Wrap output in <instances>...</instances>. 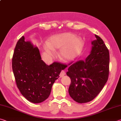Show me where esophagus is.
Segmentation results:
<instances>
[{"mask_svg":"<svg viewBox=\"0 0 121 121\" xmlns=\"http://www.w3.org/2000/svg\"><path fill=\"white\" fill-rule=\"evenodd\" d=\"M65 75V71L64 70H62L61 71V73H60V77H63V76Z\"/></svg>","mask_w":121,"mask_h":121,"instance_id":"1","label":"esophagus"}]
</instances>
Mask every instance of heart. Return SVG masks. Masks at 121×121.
Returning <instances> with one entry per match:
<instances>
[{"label": "heart", "instance_id": "1", "mask_svg": "<svg viewBox=\"0 0 121 121\" xmlns=\"http://www.w3.org/2000/svg\"><path fill=\"white\" fill-rule=\"evenodd\" d=\"M45 53L48 56L54 54V50L59 48V54L65 60H73L79 56L83 47L81 38L71 33L56 34L51 36L43 45Z\"/></svg>", "mask_w": 121, "mask_h": 121}]
</instances>
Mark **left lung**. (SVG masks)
<instances>
[{"label": "left lung", "mask_w": 121, "mask_h": 121, "mask_svg": "<svg viewBox=\"0 0 121 121\" xmlns=\"http://www.w3.org/2000/svg\"><path fill=\"white\" fill-rule=\"evenodd\" d=\"M95 36L96 39L92 42L91 52L85 60L73 63L66 73L71 79L69 95L78 103H86L95 99L108 78L109 51L102 39L96 35ZM67 67L65 65V68Z\"/></svg>", "instance_id": "8db88e82"}]
</instances>
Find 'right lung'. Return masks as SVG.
Returning a JSON list of instances; mask_svg holds the SVG:
<instances>
[{"mask_svg": "<svg viewBox=\"0 0 121 121\" xmlns=\"http://www.w3.org/2000/svg\"><path fill=\"white\" fill-rule=\"evenodd\" d=\"M24 39L22 36L16 45L12 69L22 95L32 103H40L48 98L53 83L65 67L56 62L47 65L41 60L37 47Z\"/></svg>", "mask_w": 121, "mask_h": 121, "instance_id": "1", "label": "right lung"}]
</instances>
